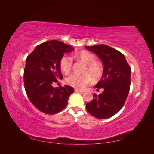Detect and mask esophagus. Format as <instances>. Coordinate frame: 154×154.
<instances>
[{"mask_svg": "<svg viewBox=\"0 0 154 154\" xmlns=\"http://www.w3.org/2000/svg\"><path fill=\"white\" fill-rule=\"evenodd\" d=\"M74 91H75L76 92H83V91H81V90L77 89V88H75V89H74Z\"/></svg>", "mask_w": 154, "mask_h": 154, "instance_id": "34e87169", "label": "esophagus"}]
</instances>
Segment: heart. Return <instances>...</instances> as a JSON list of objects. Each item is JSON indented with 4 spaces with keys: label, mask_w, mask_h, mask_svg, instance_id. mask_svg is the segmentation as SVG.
I'll use <instances>...</instances> for the list:
<instances>
[{
    "label": "heart",
    "mask_w": 154,
    "mask_h": 154,
    "mask_svg": "<svg viewBox=\"0 0 154 154\" xmlns=\"http://www.w3.org/2000/svg\"><path fill=\"white\" fill-rule=\"evenodd\" d=\"M76 58L82 60L87 64L85 72H89L94 78H98L102 74V69L100 65L96 63V57L94 54L87 51H83L74 54ZM72 59L69 56H63L60 60V66L62 71L65 73L71 71L72 67ZM92 80V77L88 73L84 74H72L68 76L66 82L68 85L77 89H83Z\"/></svg>",
    "instance_id": "heart-1"
}]
</instances>
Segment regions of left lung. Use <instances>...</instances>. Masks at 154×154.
<instances>
[{
	"label": "left lung",
	"mask_w": 154,
	"mask_h": 154,
	"mask_svg": "<svg viewBox=\"0 0 154 154\" xmlns=\"http://www.w3.org/2000/svg\"><path fill=\"white\" fill-rule=\"evenodd\" d=\"M85 48L96 54L103 65V76L95 85L97 88H103V92L99 95L93 94V100L86 104L87 110L97 118H110L122 109L127 100L131 69L125 56L109 45Z\"/></svg>",
	"instance_id": "1"
}]
</instances>
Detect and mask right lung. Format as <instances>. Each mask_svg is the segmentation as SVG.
Wrapping results in <instances>:
<instances>
[{
  "label": "right lung",
  "mask_w": 154,
  "mask_h": 154,
  "mask_svg": "<svg viewBox=\"0 0 154 154\" xmlns=\"http://www.w3.org/2000/svg\"><path fill=\"white\" fill-rule=\"evenodd\" d=\"M74 48L58 40H50L37 45L27 57L24 82L29 100L44 113L54 114L66 108L74 88L67 85L54 87L63 78L60 62L65 53Z\"/></svg>",
  "instance_id": "obj_1"
}]
</instances>
